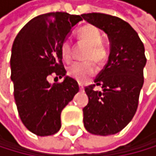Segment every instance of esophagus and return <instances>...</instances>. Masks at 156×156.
<instances>
[{"label":"esophagus","mask_w":156,"mask_h":156,"mask_svg":"<svg viewBox=\"0 0 156 156\" xmlns=\"http://www.w3.org/2000/svg\"><path fill=\"white\" fill-rule=\"evenodd\" d=\"M79 88H80V91H84V87H83V85L79 84Z\"/></svg>","instance_id":"esophagus-1"}]
</instances>
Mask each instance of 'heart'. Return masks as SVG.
I'll return each mask as SVG.
<instances>
[{"instance_id":"obj_1","label":"heart","mask_w":156,"mask_h":156,"mask_svg":"<svg viewBox=\"0 0 156 156\" xmlns=\"http://www.w3.org/2000/svg\"><path fill=\"white\" fill-rule=\"evenodd\" d=\"M78 36L81 41L90 45L85 55V58L94 59L98 63L102 62L106 56V51L101 44V35L100 31L92 25H86L79 30ZM61 55L66 61L71 59L72 47L69 40H65L61 45ZM96 71L97 68L93 60L77 61L68 67V75L80 83L87 82L95 75Z\"/></svg>"}]
</instances>
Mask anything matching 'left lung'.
Here are the masks:
<instances>
[{
	"label": "left lung",
	"mask_w": 156,
	"mask_h": 156,
	"mask_svg": "<svg viewBox=\"0 0 156 156\" xmlns=\"http://www.w3.org/2000/svg\"><path fill=\"white\" fill-rule=\"evenodd\" d=\"M82 17L104 31L110 45L105 68L95 85L85 89L89 102L83 108L84 126L91 134L108 136L125 128L136 113L147 63L145 47L131 25L119 17L96 12Z\"/></svg>",
	"instance_id": "obj_1"
}]
</instances>
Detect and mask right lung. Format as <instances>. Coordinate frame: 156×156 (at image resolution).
Returning <instances> with one entry per match:
<instances>
[{
  "mask_svg": "<svg viewBox=\"0 0 156 156\" xmlns=\"http://www.w3.org/2000/svg\"><path fill=\"white\" fill-rule=\"evenodd\" d=\"M81 15L49 12L31 19L15 37L10 56V79L18 114L29 131L51 136L61 127L60 114L79 91L76 80L66 75L61 45ZM64 77L51 85L50 75Z\"/></svg>",
  "mask_w": 156,
  "mask_h": 156,
  "instance_id": "add662e5",
  "label": "right lung"
}]
</instances>
